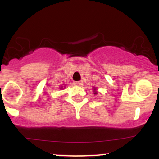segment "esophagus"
Returning <instances> with one entry per match:
<instances>
[{"mask_svg":"<svg viewBox=\"0 0 159 159\" xmlns=\"http://www.w3.org/2000/svg\"><path fill=\"white\" fill-rule=\"evenodd\" d=\"M82 84H83V81H78L75 82V84L78 86H81V85H82Z\"/></svg>","mask_w":159,"mask_h":159,"instance_id":"obj_1","label":"esophagus"}]
</instances>
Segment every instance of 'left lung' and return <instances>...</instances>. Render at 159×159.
<instances>
[{"mask_svg": "<svg viewBox=\"0 0 159 159\" xmlns=\"http://www.w3.org/2000/svg\"><path fill=\"white\" fill-rule=\"evenodd\" d=\"M95 94H96V93H95Z\"/></svg>", "mask_w": 159, "mask_h": 159, "instance_id": "8db88e82", "label": "left lung"}]
</instances>
